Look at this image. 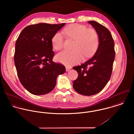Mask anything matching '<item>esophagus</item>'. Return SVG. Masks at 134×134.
Returning <instances> with one entry per match:
<instances>
[{"label":"esophagus","instance_id":"esophagus-1","mask_svg":"<svg viewBox=\"0 0 134 134\" xmlns=\"http://www.w3.org/2000/svg\"><path fill=\"white\" fill-rule=\"evenodd\" d=\"M66 71H69L70 70H71V67H70V66H66Z\"/></svg>","mask_w":134,"mask_h":134}]
</instances>
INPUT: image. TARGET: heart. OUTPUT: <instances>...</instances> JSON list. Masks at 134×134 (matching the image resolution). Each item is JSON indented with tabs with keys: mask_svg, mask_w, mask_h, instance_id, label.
Masks as SVG:
<instances>
[{
	"mask_svg": "<svg viewBox=\"0 0 134 134\" xmlns=\"http://www.w3.org/2000/svg\"><path fill=\"white\" fill-rule=\"evenodd\" d=\"M66 37L74 40L72 51H64L58 54V61L66 65H71L80 62L83 58L92 56L99 45V36L97 32L86 26L72 24L64 29ZM53 47L56 51L64 48V38L62 34L57 32L52 38Z\"/></svg>",
	"mask_w": 134,
	"mask_h": 134,
	"instance_id": "heart-1",
	"label": "heart"
}]
</instances>
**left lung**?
I'll return each mask as SVG.
<instances>
[{"mask_svg": "<svg viewBox=\"0 0 134 134\" xmlns=\"http://www.w3.org/2000/svg\"><path fill=\"white\" fill-rule=\"evenodd\" d=\"M99 36L96 54L84 63L73 68L78 76L73 82L74 90L83 96L94 95L101 91L109 81L115 60V43L109 30L96 21H89Z\"/></svg>", "mask_w": 134, "mask_h": 134, "instance_id": "8db88e82", "label": "left lung"}]
</instances>
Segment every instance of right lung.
<instances>
[{
    "instance_id": "1",
    "label": "right lung",
    "mask_w": 134,
    "mask_h": 134,
    "mask_svg": "<svg viewBox=\"0 0 134 134\" xmlns=\"http://www.w3.org/2000/svg\"><path fill=\"white\" fill-rule=\"evenodd\" d=\"M39 23L26 27L15 43L14 63L23 87L34 95L52 91L57 77L65 72V66L53 61L52 38L65 25Z\"/></svg>"
}]
</instances>
